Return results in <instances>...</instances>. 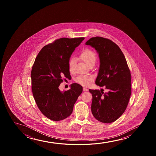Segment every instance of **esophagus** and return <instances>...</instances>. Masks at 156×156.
I'll list each match as a JSON object with an SVG mask.
<instances>
[{
	"mask_svg": "<svg viewBox=\"0 0 156 156\" xmlns=\"http://www.w3.org/2000/svg\"><path fill=\"white\" fill-rule=\"evenodd\" d=\"M83 91H84V92H87V91H88V89L86 88H83Z\"/></svg>",
	"mask_w": 156,
	"mask_h": 156,
	"instance_id": "obj_1",
	"label": "esophagus"
}]
</instances>
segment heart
<instances>
[{"label":"heart","mask_w":156,"mask_h":156,"mask_svg":"<svg viewBox=\"0 0 156 156\" xmlns=\"http://www.w3.org/2000/svg\"><path fill=\"white\" fill-rule=\"evenodd\" d=\"M79 58L88 66L90 64H95L96 62V54L92 49L89 48H86L83 50L79 54ZM75 62V60L73 58H71L69 61V70L70 73H73V66ZM93 79L94 78L91 75H80L75 79V81L83 86H88L91 83Z\"/></svg>","instance_id":"1"}]
</instances>
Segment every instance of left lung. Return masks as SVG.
Listing matches in <instances>:
<instances>
[{"instance_id": "left-lung-1", "label": "left lung", "mask_w": 156, "mask_h": 156, "mask_svg": "<svg viewBox=\"0 0 156 156\" xmlns=\"http://www.w3.org/2000/svg\"><path fill=\"white\" fill-rule=\"evenodd\" d=\"M86 45L96 49L100 68L95 83L103 89L89 90L92 94L91 110L95 119L104 123L118 119L126 110L131 95V76L126 58L119 46L109 39L95 37Z\"/></svg>"}]
</instances>
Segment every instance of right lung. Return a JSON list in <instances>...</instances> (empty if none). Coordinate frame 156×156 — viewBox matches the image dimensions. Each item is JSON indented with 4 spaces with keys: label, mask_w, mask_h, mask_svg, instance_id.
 Instances as JSON below:
<instances>
[{
    "label": "right lung",
    "mask_w": 156,
    "mask_h": 156,
    "mask_svg": "<svg viewBox=\"0 0 156 156\" xmlns=\"http://www.w3.org/2000/svg\"><path fill=\"white\" fill-rule=\"evenodd\" d=\"M85 38H62L46 45L36 58L31 73L33 96L39 109L49 119L60 121L72 113L83 87L77 83L61 92L63 78L70 79L69 62L71 55Z\"/></svg>",
    "instance_id": "obj_1"
}]
</instances>
